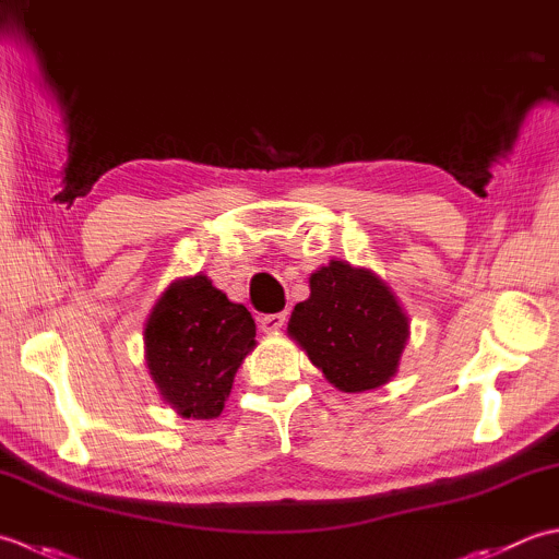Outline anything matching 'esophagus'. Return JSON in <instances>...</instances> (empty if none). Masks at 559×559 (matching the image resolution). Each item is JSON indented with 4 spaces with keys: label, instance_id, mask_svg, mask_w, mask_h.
Segmentation results:
<instances>
[{
    "label": "esophagus",
    "instance_id": "obj_1",
    "mask_svg": "<svg viewBox=\"0 0 559 559\" xmlns=\"http://www.w3.org/2000/svg\"><path fill=\"white\" fill-rule=\"evenodd\" d=\"M286 319H288L286 312H276V314L261 317V331H266V334H273V331H278L283 324H286Z\"/></svg>",
    "mask_w": 559,
    "mask_h": 559
}]
</instances>
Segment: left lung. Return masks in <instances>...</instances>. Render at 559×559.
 I'll list each match as a JSON object with an SVG mask.
<instances>
[{"label": "left lung", "instance_id": "left-lung-1", "mask_svg": "<svg viewBox=\"0 0 559 559\" xmlns=\"http://www.w3.org/2000/svg\"><path fill=\"white\" fill-rule=\"evenodd\" d=\"M288 336L329 384L362 394L396 377L411 319L374 271L331 259L310 276V298L295 305Z\"/></svg>", "mask_w": 559, "mask_h": 559}]
</instances>
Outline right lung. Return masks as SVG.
<instances>
[{
    "instance_id": "add662e5",
    "label": "right lung",
    "mask_w": 559,
    "mask_h": 559,
    "mask_svg": "<svg viewBox=\"0 0 559 559\" xmlns=\"http://www.w3.org/2000/svg\"><path fill=\"white\" fill-rule=\"evenodd\" d=\"M254 336L247 307L204 273L173 281L144 324V358L160 399L182 418H218Z\"/></svg>"
}]
</instances>
